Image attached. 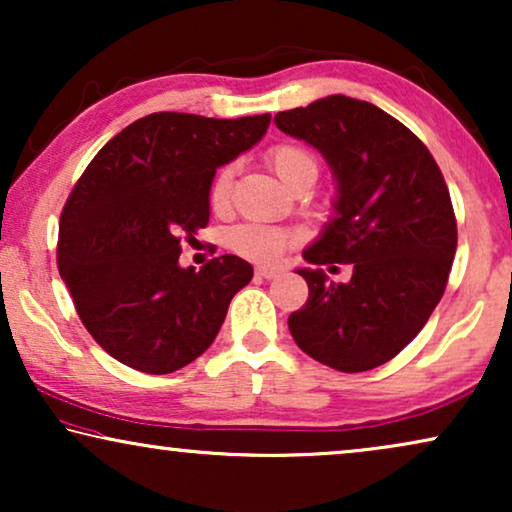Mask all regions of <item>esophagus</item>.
Returning <instances> with one entry per match:
<instances>
[{
    "instance_id": "obj_1",
    "label": "esophagus",
    "mask_w": 512,
    "mask_h": 512,
    "mask_svg": "<svg viewBox=\"0 0 512 512\" xmlns=\"http://www.w3.org/2000/svg\"><path fill=\"white\" fill-rule=\"evenodd\" d=\"M256 275L263 277V279H272V277L279 275V270L277 268H265V265H261V268H256Z\"/></svg>"
}]
</instances>
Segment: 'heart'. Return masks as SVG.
<instances>
[{
	"instance_id": "1",
	"label": "heart",
	"mask_w": 512,
	"mask_h": 512,
	"mask_svg": "<svg viewBox=\"0 0 512 512\" xmlns=\"http://www.w3.org/2000/svg\"><path fill=\"white\" fill-rule=\"evenodd\" d=\"M268 165L277 174L286 188H293L303 181L314 184L319 174V163L310 151L298 144H275L268 151ZM233 165L221 167L216 172L209 188V202L214 209H226L230 205V191H233ZM293 233L268 223H240L230 233V247L244 258L258 263H272L284 254L286 247L293 244Z\"/></svg>"
}]
</instances>
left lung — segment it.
Wrapping results in <instances>:
<instances>
[{
	"instance_id": "left-lung-1",
	"label": "left lung",
	"mask_w": 512,
	"mask_h": 512,
	"mask_svg": "<svg viewBox=\"0 0 512 512\" xmlns=\"http://www.w3.org/2000/svg\"><path fill=\"white\" fill-rule=\"evenodd\" d=\"M275 123L314 146L338 181L335 216L303 251L314 268L296 270L310 296L289 331L305 354L342 373L382 366L445 293L457 219L443 172L415 132L354 97L279 111ZM331 262H352L353 279L331 283L318 268Z\"/></svg>"
}]
</instances>
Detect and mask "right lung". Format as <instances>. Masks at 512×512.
I'll return each instance as SVG.
<instances>
[{"label": "right lung", "instance_id": "add662e5", "mask_svg": "<svg viewBox=\"0 0 512 512\" xmlns=\"http://www.w3.org/2000/svg\"><path fill=\"white\" fill-rule=\"evenodd\" d=\"M268 125L270 114L158 111L109 139L76 181L60 216L58 270L83 326L116 361L167 375L214 342L254 268L233 254L181 268V237L207 226L216 167Z\"/></svg>", "mask_w": 512, "mask_h": 512}]
</instances>
